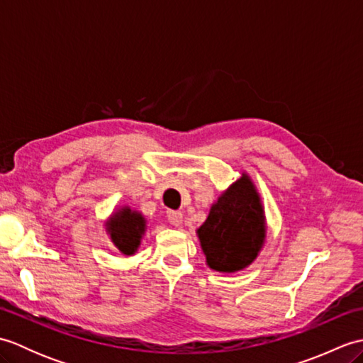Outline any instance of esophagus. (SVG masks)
<instances>
[{
  "label": "esophagus",
  "mask_w": 363,
  "mask_h": 363,
  "mask_svg": "<svg viewBox=\"0 0 363 363\" xmlns=\"http://www.w3.org/2000/svg\"><path fill=\"white\" fill-rule=\"evenodd\" d=\"M167 218L169 221V225L179 226L181 223H182V213L177 212V211H168L167 212Z\"/></svg>",
  "instance_id": "esophagus-1"
}]
</instances>
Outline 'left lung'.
I'll use <instances>...</instances> for the list:
<instances>
[{"label": "left lung", "instance_id": "obj_1", "mask_svg": "<svg viewBox=\"0 0 363 363\" xmlns=\"http://www.w3.org/2000/svg\"><path fill=\"white\" fill-rule=\"evenodd\" d=\"M198 237L207 265L215 272L235 273L257 257L265 238V217L248 176L243 174L218 198Z\"/></svg>", "mask_w": 363, "mask_h": 363}]
</instances>
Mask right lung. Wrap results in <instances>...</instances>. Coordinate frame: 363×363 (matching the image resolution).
<instances>
[{
	"label": "right lung",
	"mask_w": 363,
	"mask_h": 363,
	"mask_svg": "<svg viewBox=\"0 0 363 363\" xmlns=\"http://www.w3.org/2000/svg\"><path fill=\"white\" fill-rule=\"evenodd\" d=\"M145 226L143 215L130 211L129 207H123L107 221L111 240L126 256H130L137 251L140 238L145 234Z\"/></svg>",
	"instance_id": "add662e5"
}]
</instances>
